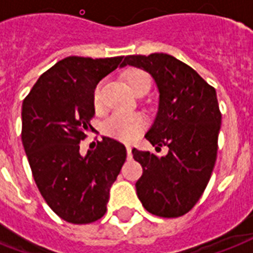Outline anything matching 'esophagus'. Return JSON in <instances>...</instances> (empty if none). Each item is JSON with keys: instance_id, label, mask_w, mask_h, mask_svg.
Masks as SVG:
<instances>
[{"instance_id": "esophagus-1", "label": "esophagus", "mask_w": 253, "mask_h": 253, "mask_svg": "<svg viewBox=\"0 0 253 253\" xmlns=\"http://www.w3.org/2000/svg\"><path fill=\"white\" fill-rule=\"evenodd\" d=\"M126 150H127V156H128V159L132 158V152H131V147L130 146H126Z\"/></svg>"}]
</instances>
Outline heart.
Masks as SVG:
<instances>
[{
    "label": "heart",
    "instance_id": "1",
    "mask_svg": "<svg viewBox=\"0 0 253 253\" xmlns=\"http://www.w3.org/2000/svg\"><path fill=\"white\" fill-rule=\"evenodd\" d=\"M127 84L135 94L148 91L151 87V77L143 69H128L125 75ZM102 83H99L93 91V102L95 107L101 106ZM147 121L140 113H114L105 121L103 134L121 142H132L146 128Z\"/></svg>",
    "mask_w": 253,
    "mask_h": 253
}]
</instances>
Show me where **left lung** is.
Wrapping results in <instances>:
<instances>
[{
    "label": "left lung",
    "mask_w": 253,
    "mask_h": 253,
    "mask_svg": "<svg viewBox=\"0 0 253 253\" xmlns=\"http://www.w3.org/2000/svg\"><path fill=\"white\" fill-rule=\"evenodd\" d=\"M126 65L154 77L159 111L146 139L156 150L169 148L162 158L132 150L143 168L136 194L154 215H184L198 202L215 166L222 121L216 91L194 69L167 53L130 55L121 67Z\"/></svg>",
    "instance_id": "left-lung-1"
}]
</instances>
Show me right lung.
Segmentation results:
<instances>
[{
    "instance_id": "1",
    "label": "right lung",
    "mask_w": 253,
    "mask_h": 253,
    "mask_svg": "<svg viewBox=\"0 0 253 253\" xmlns=\"http://www.w3.org/2000/svg\"><path fill=\"white\" fill-rule=\"evenodd\" d=\"M123 56H69L42 75L22 105V144L42 197L73 224H86L106 212L126 148L103 136L81 155L80 142L93 127V91L118 68Z\"/></svg>"
}]
</instances>
